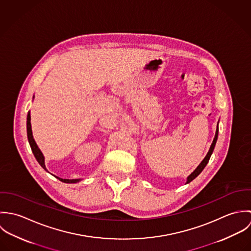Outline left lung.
I'll list each match as a JSON object with an SVG mask.
<instances>
[{"label":"left lung","mask_w":251,"mask_h":251,"mask_svg":"<svg viewBox=\"0 0 251 251\" xmlns=\"http://www.w3.org/2000/svg\"><path fill=\"white\" fill-rule=\"evenodd\" d=\"M217 136H218V126L216 127V132H215V138H214V141H213V143L211 145V148H210V150H209V151H208V153H207V155L205 156V158L203 159V161L199 164V166L188 176V178H187V181H186V183H188V182H190L192 179H195L202 171H203V169L206 167V165H207V163L209 162V160H210V157H211V155H212V153H213V151H214V149H215V143H216V140H217Z\"/></svg>","instance_id":"left-lung-1"}]
</instances>
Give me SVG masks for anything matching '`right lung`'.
Returning a JSON list of instances; mask_svg holds the SVG:
<instances>
[{"mask_svg": "<svg viewBox=\"0 0 251 251\" xmlns=\"http://www.w3.org/2000/svg\"><path fill=\"white\" fill-rule=\"evenodd\" d=\"M27 135H28V140H29V143L31 146V149L33 151V153L36 157L37 162L40 164V166L46 170V167H45V164H44V157H43V154L42 152L40 151V150L38 149L37 145H36L35 140H34V137H33V133H32V127H31V116H30V113H28V116H27ZM47 171V170H46ZM58 179H60L61 181L63 182H67V183H73V182H77L79 181V179H62V178H59L57 177Z\"/></svg>", "mask_w": 251, "mask_h": 251, "instance_id": "obj_1", "label": "right lung"}]
</instances>
